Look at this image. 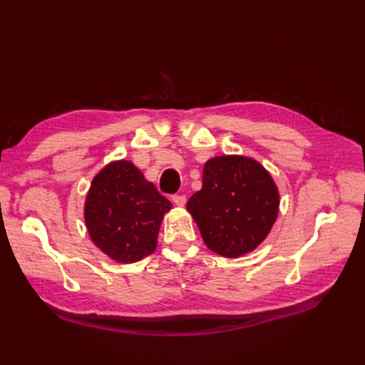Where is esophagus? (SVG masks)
Instances as JSON below:
<instances>
[{
  "mask_svg": "<svg viewBox=\"0 0 365 365\" xmlns=\"http://www.w3.org/2000/svg\"><path fill=\"white\" fill-rule=\"evenodd\" d=\"M172 201L175 202V205L176 207H184L185 205V196L184 195H175L173 197H172Z\"/></svg>",
  "mask_w": 365,
  "mask_h": 365,
  "instance_id": "1",
  "label": "esophagus"
}]
</instances>
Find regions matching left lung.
<instances>
[{
	"instance_id": "8db88e82",
	"label": "left lung",
	"mask_w": 365,
	"mask_h": 365,
	"mask_svg": "<svg viewBox=\"0 0 365 365\" xmlns=\"http://www.w3.org/2000/svg\"><path fill=\"white\" fill-rule=\"evenodd\" d=\"M280 195L272 176L248 157H215L204 164L202 189L189 202L205 245L224 257L256 250L277 219Z\"/></svg>"
}]
</instances>
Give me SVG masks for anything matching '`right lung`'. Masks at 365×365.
I'll use <instances>...</instances> for the list:
<instances>
[{
	"mask_svg": "<svg viewBox=\"0 0 365 365\" xmlns=\"http://www.w3.org/2000/svg\"><path fill=\"white\" fill-rule=\"evenodd\" d=\"M169 200L134 164L113 161L98 172L85 201V224L94 245L120 263H134L157 248Z\"/></svg>",
	"mask_w": 365,
	"mask_h": 365,
	"instance_id": "1",
	"label": "right lung"
}]
</instances>
